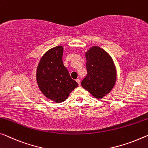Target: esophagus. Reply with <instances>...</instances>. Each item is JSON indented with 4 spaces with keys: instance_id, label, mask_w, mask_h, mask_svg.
<instances>
[{
    "instance_id": "1",
    "label": "esophagus",
    "mask_w": 148,
    "mask_h": 148,
    "mask_svg": "<svg viewBox=\"0 0 148 148\" xmlns=\"http://www.w3.org/2000/svg\"><path fill=\"white\" fill-rule=\"evenodd\" d=\"M76 81L77 82V83H78V84H79V86H80V85H81V83H80V79H76Z\"/></svg>"
}]
</instances>
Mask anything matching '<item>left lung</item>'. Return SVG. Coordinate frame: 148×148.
I'll use <instances>...</instances> for the list:
<instances>
[{
    "mask_svg": "<svg viewBox=\"0 0 148 148\" xmlns=\"http://www.w3.org/2000/svg\"><path fill=\"white\" fill-rule=\"evenodd\" d=\"M87 75L81 85L92 96L101 99L112 90L116 71L111 57L101 47H92L86 53Z\"/></svg>",
    "mask_w": 148,
    "mask_h": 148,
    "instance_id": "obj_1",
    "label": "left lung"
}]
</instances>
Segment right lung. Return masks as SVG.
<instances>
[{
  "label": "right lung",
  "mask_w": 148,
  "mask_h": 148,
  "mask_svg": "<svg viewBox=\"0 0 148 148\" xmlns=\"http://www.w3.org/2000/svg\"><path fill=\"white\" fill-rule=\"evenodd\" d=\"M63 47L60 45L49 49L40 61L36 79L41 91L56 103H62L78 86L71 79L63 63Z\"/></svg>",
  "instance_id": "right-lung-1"
}]
</instances>
